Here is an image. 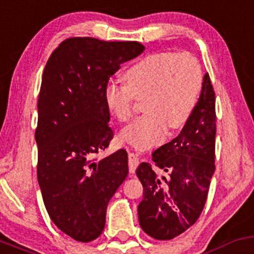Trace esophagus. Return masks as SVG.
<instances>
[{"label": "esophagus", "instance_id": "obj_1", "mask_svg": "<svg viewBox=\"0 0 254 254\" xmlns=\"http://www.w3.org/2000/svg\"><path fill=\"white\" fill-rule=\"evenodd\" d=\"M137 166H138L137 155L133 154V152H129V154H128V171H129L130 174L134 173Z\"/></svg>", "mask_w": 254, "mask_h": 254}]
</instances>
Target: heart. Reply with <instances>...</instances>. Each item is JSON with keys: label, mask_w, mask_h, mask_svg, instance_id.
Masks as SVG:
<instances>
[{"label": "heart", "mask_w": 254, "mask_h": 254, "mask_svg": "<svg viewBox=\"0 0 254 254\" xmlns=\"http://www.w3.org/2000/svg\"><path fill=\"white\" fill-rule=\"evenodd\" d=\"M126 84L110 81L104 87V103L119 121L132 119L134 103L144 99L146 115L121 132L122 140L146 150L166 137L168 127L181 129L191 117L201 89L202 67L189 53L154 52L141 57L124 72Z\"/></svg>", "instance_id": "obj_1"}]
</instances>
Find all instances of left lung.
Segmentation results:
<instances>
[{
  "label": "left lung",
  "mask_w": 254,
  "mask_h": 254,
  "mask_svg": "<svg viewBox=\"0 0 254 254\" xmlns=\"http://www.w3.org/2000/svg\"><path fill=\"white\" fill-rule=\"evenodd\" d=\"M215 93L206 73L189 121L178 137L152 152L159 173L150 163L135 171L144 189L139 224L152 239H174L200 217L215 170Z\"/></svg>",
  "instance_id": "8db88e82"
}]
</instances>
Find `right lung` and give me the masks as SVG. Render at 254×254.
Here are the masks:
<instances>
[{
	"mask_svg": "<svg viewBox=\"0 0 254 254\" xmlns=\"http://www.w3.org/2000/svg\"><path fill=\"white\" fill-rule=\"evenodd\" d=\"M145 47L70 37L51 54L37 102V179L53 223L67 236L91 242L104 230L106 207L128 174L127 152L104 159L114 132L104 87L120 64Z\"/></svg>",
	"mask_w": 254,
	"mask_h": 254,
	"instance_id": "1",
	"label": "right lung"
}]
</instances>
